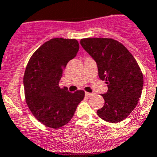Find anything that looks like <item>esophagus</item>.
<instances>
[{
    "label": "esophagus",
    "mask_w": 157,
    "mask_h": 157,
    "mask_svg": "<svg viewBox=\"0 0 157 157\" xmlns=\"http://www.w3.org/2000/svg\"><path fill=\"white\" fill-rule=\"evenodd\" d=\"M85 95L86 96V97H88V98H90V97H91V96H93V94H92V93L86 92V93H85Z\"/></svg>",
    "instance_id": "obj_1"
}]
</instances>
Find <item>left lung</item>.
Masks as SVG:
<instances>
[{
	"label": "left lung",
	"mask_w": 157,
	"mask_h": 157,
	"mask_svg": "<svg viewBox=\"0 0 157 157\" xmlns=\"http://www.w3.org/2000/svg\"><path fill=\"white\" fill-rule=\"evenodd\" d=\"M80 44L98 65V75L108 84L101 94L105 105L98 115L109 123L125 120L138 102L143 87V75L132 54L112 38H84Z\"/></svg>",
	"instance_id": "8db88e82"
}]
</instances>
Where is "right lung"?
<instances>
[{
    "label": "right lung",
    "mask_w": 157,
    "mask_h": 157,
    "mask_svg": "<svg viewBox=\"0 0 157 157\" xmlns=\"http://www.w3.org/2000/svg\"><path fill=\"white\" fill-rule=\"evenodd\" d=\"M78 49L77 40L52 38L37 48L27 63L23 77L26 101L46 127L57 129L67 124L85 97L83 90L70 93L59 86L63 69Z\"/></svg>",
    "instance_id": "1"
}]
</instances>
